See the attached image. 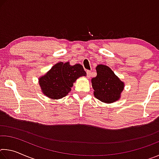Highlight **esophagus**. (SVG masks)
I'll return each instance as SVG.
<instances>
[{
    "label": "esophagus",
    "mask_w": 159,
    "mask_h": 159,
    "mask_svg": "<svg viewBox=\"0 0 159 159\" xmlns=\"http://www.w3.org/2000/svg\"><path fill=\"white\" fill-rule=\"evenodd\" d=\"M86 73H87V77L88 78V79H90V76H91V71H86Z\"/></svg>",
    "instance_id": "esophagus-1"
}]
</instances>
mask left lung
Here are the masks:
<instances>
[{
  "instance_id": "left-lung-1",
  "label": "left lung",
  "mask_w": 159,
  "mask_h": 159,
  "mask_svg": "<svg viewBox=\"0 0 159 159\" xmlns=\"http://www.w3.org/2000/svg\"><path fill=\"white\" fill-rule=\"evenodd\" d=\"M97 76L91 80L94 95L102 102L112 103L120 98L124 89L122 82L109 66L99 64L96 67Z\"/></svg>"
}]
</instances>
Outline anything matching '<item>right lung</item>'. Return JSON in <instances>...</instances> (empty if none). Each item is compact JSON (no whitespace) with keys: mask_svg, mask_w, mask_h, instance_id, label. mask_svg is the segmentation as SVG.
<instances>
[{"mask_svg":"<svg viewBox=\"0 0 159 159\" xmlns=\"http://www.w3.org/2000/svg\"><path fill=\"white\" fill-rule=\"evenodd\" d=\"M85 76L86 72L80 64L71 66L69 61L59 62L40 78L39 85L45 96L58 99L68 95L77 79Z\"/></svg>","mask_w":159,"mask_h":159,"instance_id":"right-lung-1","label":"right lung"}]
</instances>
